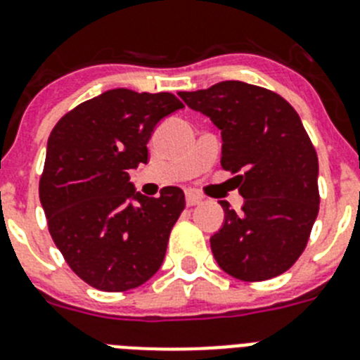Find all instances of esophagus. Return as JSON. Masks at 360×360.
I'll return each mask as SVG.
<instances>
[{"label":"esophagus","mask_w":360,"mask_h":360,"mask_svg":"<svg viewBox=\"0 0 360 360\" xmlns=\"http://www.w3.org/2000/svg\"><path fill=\"white\" fill-rule=\"evenodd\" d=\"M186 203L189 205V207H193V205H198V203H202V196L198 195V193H193V191H189L186 195Z\"/></svg>","instance_id":"esophagus-1"}]
</instances>
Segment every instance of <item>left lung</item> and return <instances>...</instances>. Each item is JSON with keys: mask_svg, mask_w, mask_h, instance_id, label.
<instances>
[{"mask_svg": "<svg viewBox=\"0 0 360 360\" xmlns=\"http://www.w3.org/2000/svg\"><path fill=\"white\" fill-rule=\"evenodd\" d=\"M221 131V167L236 174L241 212L224 207L211 236L219 269L241 281L287 272L303 254L319 212V162L297 111L274 91L241 81L180 91Z\"/></svg>", "mask_w": 360, "mask_h": 360, "instance_id": "left-lung-1", "label": "left lung"}]
</instances>
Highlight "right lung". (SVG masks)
I'll list each match as a JSON object with an SVG mask.
<instances>
[{"instance_id":"right-lung-1","label":"right lung","mask_w":360,"mask_h":360,"mask_svg":"<svg viewBox=\"0 0 360 360\" xmlns=\"http://www.w3.org/2000/svg\"><path fill=\"white\" fill-rule=\"evenodd\" d=\"M182 108L173 94L115 88L73 108L50 133L41 205L70 269L97 290H131L162 266L186 196L173 186L158 198L141 195L129 169L148 164L153 129Z\"/></svg>"}]
</instances>
